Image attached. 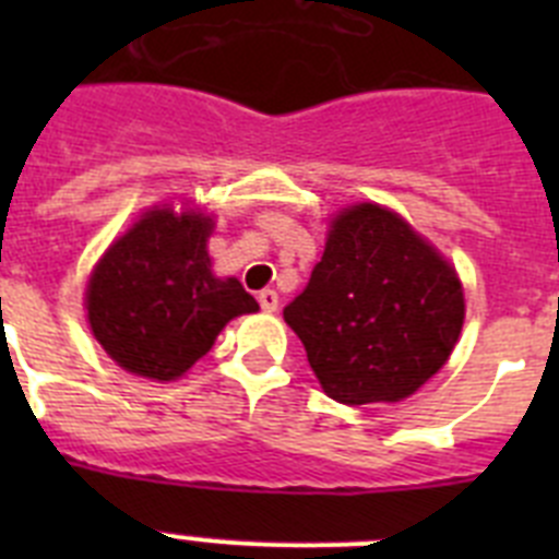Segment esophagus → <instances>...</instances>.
<instances>
[{
  "mask_svg": "<svg viewBox=\"0 0 559 559\" xmlns=\"http://www.w3.org/2000/svg\"><path fill=\"white\" fill-rule=\"evenodd\" d=\"M257 302H260V308H263L265 313H274V310L280 308V296H276V290L265 288L257 294Z\"/></svg>",
  "mask_w": 559,
  "mask_h": 559,
  "instance_id": "obj_1",
  "label": "esophagus"
}]
</instances>
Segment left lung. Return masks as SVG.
<instances>
[{
  "mask_svg": "<svg viewBox=\"0 0 559 559\" xmlns=\"http://www.w3.org/2000/svg\"><path fill=\"white\" fill-rule=\"evenodd\" d=\"M283 316L330 397L394 403L453 353L464 296L456 271L406 221L358 204L335 218L308 288Z\"/></svg>",
  "mask_w": 559,
  "mask_h": 559,
  "instance_id": "obj_1",
  "label": "left lung"
}]
</instances>
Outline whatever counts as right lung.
<instances>
[{
    "mask_svg": "<svg viewBox=\"0 0 559 559\" xmlns=\"http://www.w3.org/2000/svg\"><path fill=\"white\" fill-rule=\"evenodd\" d=\"M210 229L212 221L195 212L153 210L103 254L88 280V324L128 372L179 378L229 319L257 310L235 276H212Z\"/></svg>",
    "mask_w": 559,
    "mask_h": 559,
    "instance_id": "1",
    "label": "right lung"
}]
</instances>
